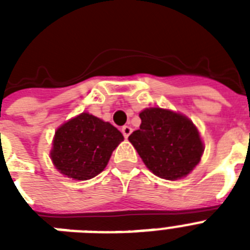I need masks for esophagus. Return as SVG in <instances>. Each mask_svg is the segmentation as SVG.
Segmentation results:
<instances>
[{"label":"esophagus","instance_id":"obj_1","mask_svg":"<svg viewBox=\"0 0 250 250\" xmlns=\"http://www.w3.org/2000/svg\"><path fill=\"white\" fill-rule=\"evenodd\" d=\"M122 133H123V136L127 139V137L132 133V128H131V125H123L122 127Z\"/></svg>","mask_w":250,"mask_h":250}]
</instances>
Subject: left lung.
I'll return each mask as SVG.
<instances>
[{"instance_id":"1","label":"left lung","mask_w":250,"mask_h":250,"mask_svg":"<svg viewBox=\"0 0 250 250\" xmlns=\"http://www.w3.org/2000/svg\"><path fill=\"white\" fill-rule=\"evenodd\" d=\"M140 129L128 140L153 174L167 180L186 176L200 162L202 141L193 123L170 110L150 107L140 113Z\"/></svg>"}]
</instances>
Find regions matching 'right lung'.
Masks as SVG:
<instances>
[{
  "instance_id": "add662e5",
  "label": "right lung",
  "mask_w": 250,
  "mask_h": 250,
  "mask_svg": "<svg viewBox=\"0 0 250 250\" xmlns=\"http://www.w3.org/2000/svg\"><path fill=\"white\" fill-rule=\"evenodd\" d=\"M123 135L114 125L83 113L57 129L50 156L68 178L88 180L106 167Z\"/></svg>"
}]
</instances>
